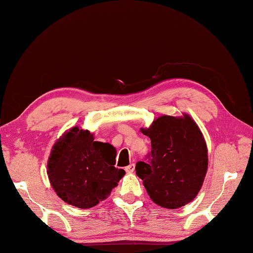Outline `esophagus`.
I'll list each match as a JSON object with an SVG mask.
<instances>
[{
	"instance_id": "1",
	"label": "esophagus",
	"mask_w": 253,
	"mask_h": 253,
	"mask_svg": "<svg viewBox=\"0 0 253 253\" xmlns=\"http://www.w3.org/2000/svg\"><path fill=\"white\" fill-rule=\"evenodd\" d=\"M125 170L127 173H134V170H135V164L134 163H132V164H130V165H128L127 168H125Z\"/></svg>"
}]
</instances>
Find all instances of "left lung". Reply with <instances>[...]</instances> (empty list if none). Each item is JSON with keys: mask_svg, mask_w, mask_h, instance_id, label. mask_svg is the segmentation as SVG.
<instances>
[{"mask_svg": "<svg viewBox=\"0 0 253 253\" xmlns=\"http://www.w3.org/2000/svg\"><path fill=\"white\" fill-rule=\"evenodd\" d=\"M140 130L151 138L152 151L146 162L137 163L136 174L143 179L149 198L168 209L190 203L208 170V148L198 125L185 114L161 116Z\"/></svg>", "mask_w": 253, "mask_h": 253, "instance_id": "obj_1", "label": "left lung"}]
</instances>
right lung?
<instances>
[{"label": "right lung", "mask_w": 253, "mask_h": 253, "mask_svg": "<svg viewBox=\"0 0 253 253\" xmlns=\"http://www.w3.org/2000/svg\"><path fill=\"white\" fill-rule=\"evenodd\" d=\"M116 149L96 142L89 130L72 127L53 145L48 176L60 199L79 209H89L108 196L125 170L115 168Z\"/></svg>", "instance_id": "obj_1"}]
</instances>
